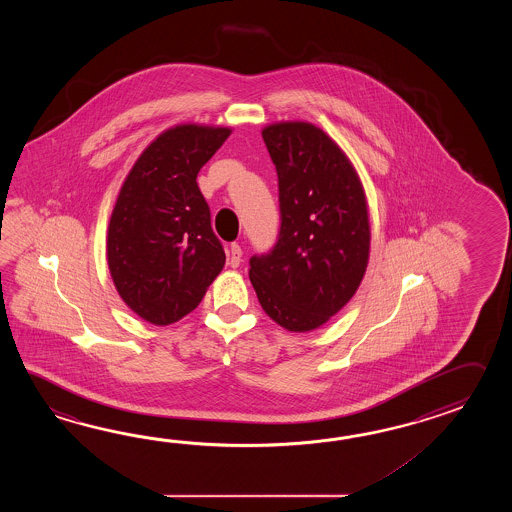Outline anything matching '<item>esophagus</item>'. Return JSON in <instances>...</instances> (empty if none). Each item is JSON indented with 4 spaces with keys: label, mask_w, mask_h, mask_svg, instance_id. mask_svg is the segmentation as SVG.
Listing matches in <instances>:
<instances>
[{
    "label": "esophagus",
    "mask_w": 512,
    "mask_h": 512,
    "mask_svg": "<svg viewBox=\"0 0 512 512\" xmlns=\"http://www.w3.org/2000/svg\"><path fill=\"white\" fill-rule=\"evenodd\" d=\"M241 258H243V251H241L240 245L238 243H232L230 245L229 251V265L232 269H236V267H240Z\"/></svg>",
    "instance_id": "1"
}]
</instances>
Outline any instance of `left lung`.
<instances>
[{"label": "left lung", "instance_id": "left-lung-1", "mask_svg": "<svg viewBox=\"0 0 512 512\" xmlns=\"http://www.w3.org/2000/svg\"><path fill=\"white\" fill-rule=\"evenodd\" d=\"M282 229L267 256L251 258L261 309L287 331L324 326L357 293L370 261L368 199L346 152L305 120L267 124Z\"/></svg>", "mask_w": 512, "mask_h": 512}]
</instances>
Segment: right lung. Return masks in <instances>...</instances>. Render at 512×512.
<instances>
[{
    "label": "right lung",
    "mask_w": 512,
    "mask_h": 512,
    "mask_svg": "<svg viewBox=\"0 0 512 512\" xmlns=\"http://www.w3.org/2000/svg\"><path fill=\"white\" fill-rule=\"evenodd\" d=\"M230 133L175 124L142 150L120 186L106 236L109 274L122 302L153 326L192 313L225 267L196 179Z\"/></svg>",
    "instance_id": "add662e5"
}]
</instances>
